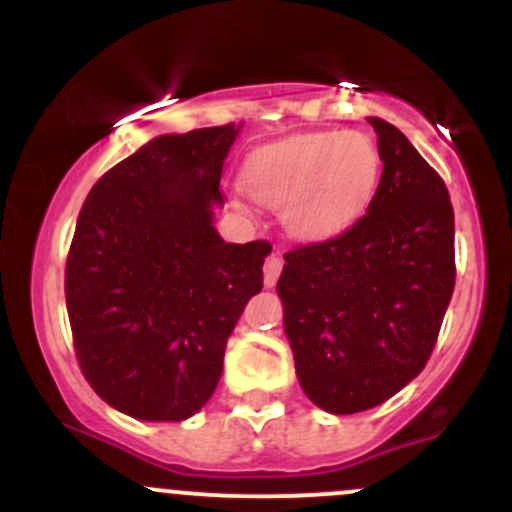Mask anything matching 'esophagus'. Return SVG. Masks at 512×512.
Listing matches in <instances>:
<instances>
[{
    "label": "esophagus",
    "mask_w": 512,
    "mask_h": 512,
    "mask_svg": "<svg viewBox=\"0 0 512 512\" xmlns=\"http://www.w3.org/2000/svg\"><path fill=\"white\" fill-rule=\"evenodd\" d=\"M282 257L280 255H270L265 262V287H275L277 280H280V272H282Z\"/></svg>",
    "instance_id": "obj_1"
}]
</instances>
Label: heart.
Segmentation results:
<instances>
[{
    "label": "heart",
    "mask_w": 512,
    "mask_h": 512,
    "mask_svg": "<svg viewBox=\"0 0 512 512\" xmlns=\"http://www.w3.org/2000/svg\"><path fill=\"white\" fill-rule=\"evenodd\" d=\"M381 180V153L361 131H319L260 148L242 183L257 203L282 210L285 227L304 242H324L354 227Z\"/></svg>",
    "instance_id": "obj_1"
}]
</instances>
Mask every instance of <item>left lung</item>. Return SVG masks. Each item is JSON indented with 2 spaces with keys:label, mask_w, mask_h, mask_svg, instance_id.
I'll list each match as a JSON object with an SVG mask.
<instances>
[{
  "label": "left lung",
  "mask_w": 512,
  "mask_h": 512,
  "mask_svg": "<svg viewBox=\"0 0 512 512\" xmlns=\"http://www.w3.org/2000/svg\"><path fill=\"white\" fill-rule=\"evenodd\" d=\"M369 123L384 163L369 210L339 237L287 252L277 282L299 386L339 416L421 374L456 285L446 183L399 128Z\"/></svg>",
  "instance_id": "left-lung-1"
}]
</instances>
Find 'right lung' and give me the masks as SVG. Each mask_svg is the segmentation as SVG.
Instances as JSON below:
<instances>
[{"mask_svg": "<svg viewBox=\"0 0 512 512\" xmlns=\"http://www.w3.org/2000/svg\"><path fill=\"white\" fill-rule=\"evenodd\" d=\"M240 126L158 136L91 188L66 260V309L91 389L141 421H183L223 374L227 337L272 245L213 225Z\"/></svg>", "mask_w": 512, "mask_h": 512, "instance_id": "1", "label": "right lung"}]
</instances>
